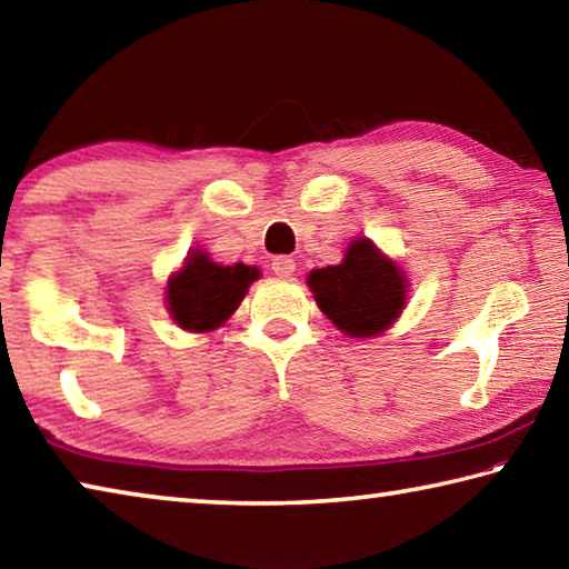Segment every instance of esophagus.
<instances>
[{"label": "esophagus", "mask_w": 569, "mask_h": 569, "mask_svg": "<svg viewBox=\"0 0 569 569\" xmlns=\"http://www.w3.org/2000/svg\"><path fill=\"white\" fill-rule=\"evenodd\" d=\"M271 268H273L276 276L288 278V276H293V271H296V261L291 256H276L271 261Z\"/></svg>", "instance_id": "1"}]
</instances>
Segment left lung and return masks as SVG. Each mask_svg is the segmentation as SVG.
Listing matches in <instances>:
<instances>
[{
  "mask_svg": "<svg viewBox=\"0 0 569 569\" xmlns=\"http://www.w3.org/2000/svg\"><path fill=\"white\" fill-rule=\"evenodd\" d=\"M316 303L353 339L377 336L397 321L407 301V281L369 238L351 240L343 263L308 276Z\"/></svg>",
  "mask_w": 569,
  "mask_h": 569,
  "instance_id": "1",
  "label": "left lung"
}]
</instances>
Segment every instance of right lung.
Wrapping results in <instances>:
<instances>
[{
	"mask_svg": "<svg viewBox=\"0 0 569 569\" xmlns=\"http://www.w3.org/2000/svg\"><path fill=\"white\" fill-rule=\"evenodd\" d=\"M258 268L243 263L220 266L206 253H190L182 271L168 283V308L172 321L186 331H210L233 316Z\"/></svg>",
	"mask_w": 569,
	"mask_h": 569,
	"instance_id": "add662e5",
	"label": "right lung"
}]
</instances>
